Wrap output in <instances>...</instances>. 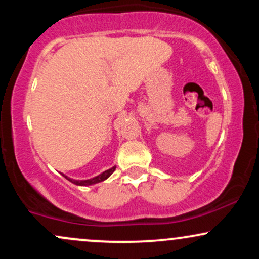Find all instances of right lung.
Instances as JSON below:
<instances>
[{
  "label": "right lung",
  "mask_w": 259,
  "mask_h": 259,
  "mask_svg": "<svg viewBox=\"0 0 259 259\" xmlns=\"http://www.w3.org/2000/svg\"><path fill=\"white\" fill-rule=\"evenodd\" d=\"M114 170H115V165H114V167L107 169V170L103 171V173L96 175V177L91 178V179H86V180H76V179H72V178L67 177V175H65V174H62V175H63L65 179L69 180L70 183L75 184V185H79V186H90V185H95V184L101 183V181L108 179V178L111 177V175L113 174V171H114Z\"/></svg>",
  "instance_id": "right-lung-1"
}]
</instances>
